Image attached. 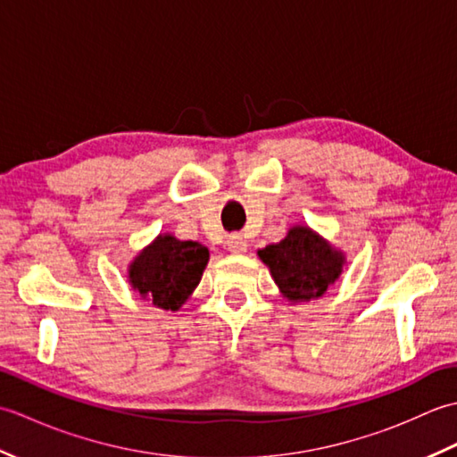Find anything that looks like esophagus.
Wrapping results in <instances>:
<instances>
[{
	"label": "esophagus",
	"instance_id": "esophagus-1",
	"mask_svg": "<svg viewBox=\"0 0 457 457\" xmlns=\"http://www.w3.org/2000/svg\"><path fill=\"white\" fill-rule=\"evenodd\" d=\"M228 249L231 251V253H245V251H247V241L241 237V236H237V234L229 236L228 237Z\"/></svg>",
	"mask_w": 457,
	"mask_h": 457
}]
</instances>
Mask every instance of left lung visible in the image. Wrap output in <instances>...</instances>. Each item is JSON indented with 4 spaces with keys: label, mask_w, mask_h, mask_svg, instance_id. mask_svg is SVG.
I'll list each match as a JSON object with an SVG mask.
<instances>
[{
    "label": "left lung",
    "mask_w": 457,
    "mask_h": 457,
    "mask_svg": "<svg viewBox=\"0 0 457 457\" xmlns=\"http://www.w3.org/2000/svg\"><path fill=\"white\" fill-rule=\"evenodd\" d=\"M259 257L283 295L295 303L322 296L344 265L342 253L308 228H293L280 244L261 249Z\"/></svg>",
    "instance_id": "left-lung-1"
}]
</instances>
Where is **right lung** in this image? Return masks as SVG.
<instances>
[{"label":"right lung","mask_w":457,"mask_h":457,"mask_svg":"<svg viewBox=\"0 0 457 457\" xmlns=\"http://www.w3.org/2000/svg\"><path fill=\"white\" fill-rule=\"evenodd\" d=\"M208 257V249L198 241L159 236L133 261L129 280L139 295L153 300L154 306L179 310L198 287Z\"/></svg>","instance_id":"obj_1"}]
</instances>
